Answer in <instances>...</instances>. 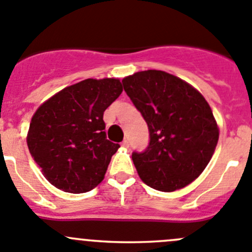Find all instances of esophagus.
<instances>
[{"mask_svg": "<svg viewBox=\"0 0 252 252\" xmlns=\"http://www.w3.org/2000/svg\"><path fill=\"white\" fill-rule=\"evenodd\" d=\"M122 146H123V148H129V140H128V139L123 140V143H122Z\"/></svg>", "mask_w": 252, "mask_h": 252, "instance_id": "34e87169", "label": "esophagus"}]
</instances>
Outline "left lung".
<instances>
[{
    "instance_id": "left-lung-1",
    "label": "left lung",
    "mask_w": 252,
    "mask_h": 252,
    "mask_svg": "<svg viewBox=\"0 0 252 252\" xmlns=\"http://www.w3.org/2000/svg\"><path fill=\"white\" fill-rule=\"evenodd\" d=\"M149 128L148 148L131 158L141 180L173 192L196 180L213 156L219 129L208 102L194 87L160 70L122 80Z\"/></svg>"
}]
</instances>
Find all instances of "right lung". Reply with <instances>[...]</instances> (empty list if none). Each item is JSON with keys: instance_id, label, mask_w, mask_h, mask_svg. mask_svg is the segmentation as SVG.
<instances>
[{"instance_id": "right-lung-1", "label": "right lung", "mask_w": 252, "mask_h": 252, "mask_svg": "<svg viewBox=\"0 0 252 252\" xmlns=\"http://www.w3.org/2000/svg\"><path fill=\"white\" fill-rule=\"evenodd\" d=\"M122 91L118 79H87L61 90L36 109L27 144L51 185L85 193L102 182L119 148L107 139L103 113Z\"/></svg>"}]
</instances>
